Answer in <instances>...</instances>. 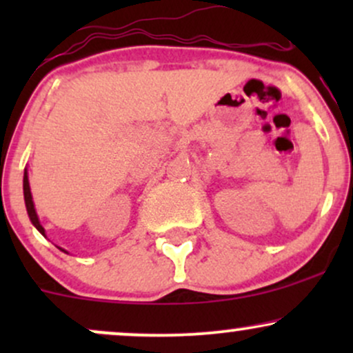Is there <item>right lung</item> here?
Returning a JSON list of instances; mask_svg holds the SVG:
<instances>
[{
    "label": "right lung",
    "instance_id": "add662e5",
    "mask_svg": "<svg viewBox=\"0 0 353 353\" xmlns=\"http://www.w3.org/2000/svg\"><path fill=\"white\" fill-rule=\"evenodd\" d=\"M23 190H24V202H26V210H28V216H30L31 222H33V225L36 229L39 230V232L44 236V229L43 225L39 224V219H38V214H36L34 210V204H33V197H31V189H30V181H28V172H24V177H23Z\"/></svg>",
    "mask_w": 353,
    "mask_h": 353
}]
</instances>
